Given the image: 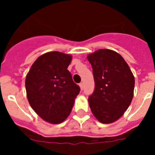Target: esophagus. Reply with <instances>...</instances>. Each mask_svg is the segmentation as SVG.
Wrapping results in <instances>:
<instances>
[{"label":"esophagus","mask_w":155,"mask_h":155,"mask_svg":"<svg viewBox=\"0 0 155 155\" xmlns=\"http://www.w3.org/2000/svg\"><path fill=\"white\" fill-rule=\"evenodd\" d=\"M79 87H80L81 90H83L84 85H83V83H82V82H81V83H79Z\"/></svg>","instance_id":"1"}]
</instances>
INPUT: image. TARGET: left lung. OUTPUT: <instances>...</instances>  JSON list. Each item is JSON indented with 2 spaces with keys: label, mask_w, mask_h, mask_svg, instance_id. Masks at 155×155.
I'll return each mask as SVG.
<instances>
[{
  "label": "left lung",
  "mask_w": 155,
  "mask_h": 155,
  "mask_svg": "<svg viewBox=\"0 0 155 155\" xmlns=\"http://www.w3.org/2000/svg\"><path fill=\"white\" fill-rule=\"evenodd\" d=\"M87 58L93 69L95 89L88 97L89 107L95 118L103 124L119 119L134 97L135 79L121 54L101 48Z\"/></svg>",
  "instance_id": "1"
}]
</instances>
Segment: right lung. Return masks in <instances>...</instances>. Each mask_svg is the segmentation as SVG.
<instances>
[{
  "mask_svg": "<svg viewBox=\"0 0 155 155\" xmlns=\"http://www.w3.org/2000/svg\"><path fill=\"white\" fill-rule=\"evenodd\" d=\"M71 60V54L46 52L37 58L26 76L30 105L50 124H60L68 118L80 91L68 70Z\"/></svg>",
  "mask_w": 155,
  "mask_h": 155,
  "instance_id": "right-lung-1",
  "label": "right lung"
}]
</instances>
